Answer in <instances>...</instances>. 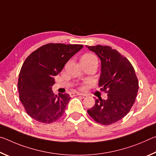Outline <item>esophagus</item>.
Segmentation results:
<instances>
[{
	"label": "esophagus",
	"mask_w": 156,
	"mask_h": 156,
	"mask_svg": "<svg viewBox=\"0 0 156 156\" xmlns=\"http://www.w3.org/2000/svg\"><path fill=\"white\" fill-rule=\"evenodd\" d=\"M70 96L72 97L76 96H85V94H82V93H79V92H73V93H71Z\"/></svg>",
	"instance_id": "obj_1"
}]
</instances>
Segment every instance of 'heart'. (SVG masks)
<instances>
[{"instance_id":"b5f03b06","label":"heart","mask_w":156,"mask_h":156,"mask_svg":"<svg viewBox=\"0 0 156 156\" xmlns=\"http://www.w3.org/2000/svg\"><path fill=\"white\" fill-rule=\"evenodd\" d=\"M84 58H87V59H91V58H96V57L94 56V55L91 54H87L85 55H84L83 57Z\"/></svg>"}]
</instances>
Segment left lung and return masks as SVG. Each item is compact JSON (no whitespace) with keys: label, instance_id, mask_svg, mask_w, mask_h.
Returning a JSON list of instances; mask_svg holds the SVG:
<instances>
[{"label":"left lung","instance_id":"8db88e82","mask_svg":"<svg viewBox=\"0 0 156 156\" xmlns=\"http://www.w3.org/2000/svg\"><path fill=\"white\" fill-rule=\"evenodd\" d=\"M86 47L101 61L98 83L107 94L106 100L96 99L94 106L87 112L96 122L109 125L129 112L138 94V78L131 62L117 50L100 44Z\"/></svg>","mask_w":156,"mask_h":156}]
</instances>
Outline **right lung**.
Masks as SVG:
<instances>
[{
    "mask_svg": "<svg viewBox=\"0 0 156 156\" xmlns=\"http://www.w3.org/2000/svg\"><path fill=\"white\" fill-rule=\"evenodd\" d=\"M82 44L49 43L31 53L21 67L18 88L21 103L27 114L43 123L56 121L71 99L67 94L53 93L54 76L62 70Z\"/></svg>",
    "mask_w": 156,
    "mask_h": 156,
    "instance_id": "1",
    "label": "right lung"
}]
</instances>
